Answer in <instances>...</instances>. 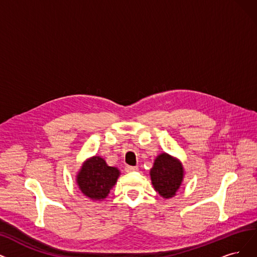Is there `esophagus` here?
I'll list each match as a JSON object with an SVG mask.
<instances>
[{"label": "esophagus", "instance_id": "1", "mask_svg": "<svg viewBox=\"0 0 257 257\" xmlns=\"http://www.w3.org/2000/svg\"><path fill=\"white\" fill-rule=\"evenodd\" d=\"M138 170V168L137 167H131V166H126L125 167V171L128 173V172H135V171H137Z\"/></svg>", "mask_w": 257, "mask_h": 257}]
</instances>
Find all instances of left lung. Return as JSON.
Segmentation results:
<instances>
[{"label": "left lung", "mask_w": 257, "mask_h": 257, "mask_svg": "<svg viewBox=\"0 0 257 257\" xmlns=\"http://www.w3.org/2000/svg\"><path fill=\"white\" fill-rule=\"evenodd\" d=\"M152 184L161 197L169 199L176 195L184 178L181 161L168 153H161L154 160L150 171Z\"/></svg>", "instance_id": "left-lung-1"}]
</instances>
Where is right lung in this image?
Here are the masks:
<instances>
[{"label": "right lung", "mask_w": 257, "mask_h": 257, "mask_svg": "<svg viewBox=\"0 0 257 257\" xmlns=\"http://www.w3.org/2000/svg\"><path fill=\"white\" fill-rule=\"evenodd\" d=\"M118 168L107 166L100 156L87 158L76 175V182L81 193L94 201H103L117 183L120 176Z\"/></svg>", "instance_id": "add662e5"}]
</instances>
